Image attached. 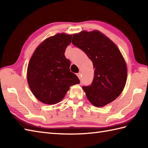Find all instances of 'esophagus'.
Masks as SVG:
<instances>
[{
	"label": "esophagus",
	"instance_id": "esophagus-1",
	"mask_svg": "<svg viewBox=\"0 0 148 148\" xmlns=\"http://www.w3.org/2000/svg\"><path fill=\"white\" fill-rule=\"evenodd\" d=\"M81 73H80V72H79V73H77V76L78 77V78H79V79H81Z\"/></svg>",
	"mask_w": 148,
	"mask_h": 148
}]
</instances>
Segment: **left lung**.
I'll list each match as a JSON object with an SVG mask.
<instances>
[{"instance_id":"8db88e82","label":"left lung","mask_w":148,"mask_h":148,"mask_svg":"<svg viewBox=\"0 0 148 148\" xmlns=\"http://www.w3.org/2000/svg\"><path fill=\"white\" fill-rule=\"evenodd\" d=\"M72 42L86 53L95 69L91 85L83 86L88 99L96 107L111 103L121 93L127 81V65L119 49L98 30L75 34Z\"/></svg>"}]
</instances>
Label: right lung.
I'll use <instances>...</instances> for the list:
<instances>
[{"label":"right lung","mask_w":148,"mask_h":148,"mask_svg":"<svg viewBox=\"0 0 148 148\" xmlns=\"http://www.w3.org/2000/svg\"><path fill=\"white\" fill-rule=\"evenodd\" d=\"M72 36L62 33L46 39L30 60L28 83L34 95L42 103L55 104L64 99L71 86L80 83L71 72L70 60L65 56Z\"/></svg>","instance_id":"obj_1"}]
</instances>
